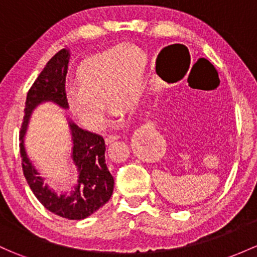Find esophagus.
<instances>
[{
    "mask_svg": "<svg viewBox=\"0 0 257 257\" xmlns=\"http://www.w3.org/2000/svg\"><path fill=\"white\" fill-rule=\"evenodd\" d=\"M118 138H119V136H118V134H110V136H107L106 143H107V144H109V143H112V142H114V140H117Z\"/></svg>",
    "mask_w": 257,
    "mask_h": 257,
    "instance_id": "1",
    "label": "esophagus"
}]
</instances>
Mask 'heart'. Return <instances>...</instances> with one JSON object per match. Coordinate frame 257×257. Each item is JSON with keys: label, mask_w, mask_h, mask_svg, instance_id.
Instances as JSON below:
<instances>
[{"label": "heart", "mask_w": 257, "mask_h": 257, "mask_svg": "<svg viewBox=\"0 0 257 257\" xmlns=\"http://www.w3.org/2000/svg\"><path fill=\"white\" fill-rule=\"evenodd\" d=\"M147 74V56L133 44L118 45L80 65V87L67 92V103L86 128L99 129L106 118L107 101L120 112L138 106ZM117 110V114L119 112Z\"/></svg>", "instance_id": "obj_1"}]
</instances>
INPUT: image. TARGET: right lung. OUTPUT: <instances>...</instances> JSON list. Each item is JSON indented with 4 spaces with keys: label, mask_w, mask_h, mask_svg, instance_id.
Returning <instances> with one entry per match:
<instances>
[{
    "label": "right lung",
    "mask_w": 257,
    "mask_h": 257,
    "mask_svg": "<svg viewBox=\"0 0 257 257\" xmlns=\"http://www.w3.org/2000/svg\"><path fill=\"white\" fill-rule=\"evenodd\" d=\"M70 50L63 49L48 61L43 71L28 91L24 108L23 124L20 134V150L23 174L38 201L48 210L59 217L81 220L109 201L113 193L114 180L106 164V144L99 134L85 131L70 118L71 134V160L76 169V181L71 190L58 193L44 182L39 171L32 164L24 147V137L28 129L32 113L39 104L53 102L63 109L69 108L65 91Z\"/></svg>",
    "instance_id": "right-lung-1"
}]
</instances>
